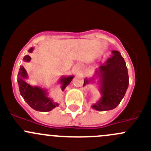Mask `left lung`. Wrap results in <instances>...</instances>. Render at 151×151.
Wrapping results in <instances>:
<instances>
[{
	"mask_svg": "<svg viewBox=\"0 0 151 151\" xmlns=\"http://www.w3.org/2000/svg\"><path fill=\"white\" fill-rule=\"evenodd\" d=\"M89 83L98 85L101 98L91 107L97 111L111 110L117 107L124 97L129 86V74L126 62L121 53L112 50L104 63L100 62L95 74L85 78L83 86Z\"/></svg>",
	"mask_w": 151,
	"mask_h": 151,
	"instance_id": "1",
	"label": "left lung"
}]
</instances>
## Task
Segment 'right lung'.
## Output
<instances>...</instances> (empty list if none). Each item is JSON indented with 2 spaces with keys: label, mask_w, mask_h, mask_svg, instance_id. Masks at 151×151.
Masks as SVG:
<instances>
[{
  "label": "right lung",
  "mask_w": 151,
  "mask_h": 151,
  "mask_svg": "<svg viewBox=\"0 0 151 151\" xmlns=\"http://www.w3.org/2000/svg\"><path fill=\"white\" fill-rule=\"evenodd\" d=\"M34 48L30 47L28 52L31 53ZM31 58L25 55L23 58L24 62H30ZM74 76H62L58 80L59 84L61 85L62 91L68 86L71 82ZM28 78V73L23 66H20L17 75V82L19 85V92L22 98L28 103L29 106L33 109L39 112H49L58 106V103L53 101L51 98L48 97V90L40 86H32L27 83L26 80Z\"/></svg>",
  "instance_id": "add662e5"
}]
</instances>
